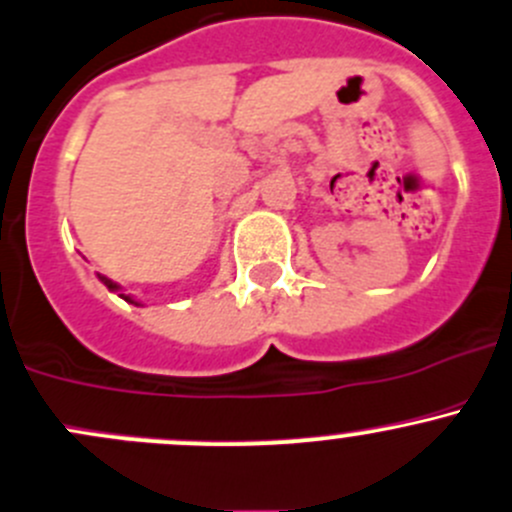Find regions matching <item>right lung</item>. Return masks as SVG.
Masks as SVG:
<instances>
[{
  "label": "right lung",
  "instance_id": "add662e5",
  "mask_svg": "<svg viewBox=\"0 0 512 512\" xmlns=\"http://www.w3.org/2000/svg\"><path fill=\"white\" fill-rule=\"evenodd\" d=\"M97 277H99V280H102V285H107L109 290H112V292H117V290H119L117 282H112V280H109V277H104V275H97ZM119 297H122V300H127V302H132V305H137V302L132 300L130 295H124V292H122V295H119Z\"/></svg>",
  "mask_w": 512,
  "mask_h": 512
}]
</instances>
